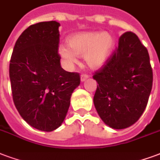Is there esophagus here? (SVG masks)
I'll return each instance as SVG.
<instances>
[{"label":"esophagus","instance_id":"34e87169","mask_svg":"<svg viewBox=\"0 0 160 160\" xmlns=\"http://www.w3.org/2000/svg\"><path fill=\"white\" fill-rule=\"evenodd\" d=\"M88 78H89V77H88V75H87V74H82V75H81V81L82 82L86 81V80H87Z\"/></svg>","mask_w":160,"mask_h":160}]
</instances>
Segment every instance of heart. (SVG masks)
Here are the masks:
<instances>
[{
  "mask_svg": "<svg viewBox=\"0 0 160 160\" xmlns=\"http://www.w3.org/2000/svg\"><path fill=\"white\" fill-rule=\"evenodd\" d=\"M115 38L109 32H82L70 36L68 48L60 45L59 54L67 64L78 62L77 56H84L90 68L98 69L104 66L115 47Z\"/></svg>",
  "mask_w": 160,
  "mask_h": 160,
  "instance_id": "obj_1",
  "label": "heart"
}]
</instances>
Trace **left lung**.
Returning <instances> with one entry per match:
<instances>
[{
	"label": "left lung",
	"instance_id": "left-lung-1",
	"mask_svg": "<svg viewBox=\"0 0 160 160\" xmlns=\"http://www.w3.org/2000/svg\"><path fill=\"white\" fill-rule=\"evenodd\" d=\"M93 104L99 117L113 129H124L138 121L153 86L149 55L138 37L126 32L118 48L97 71Z\"/></svg>",
	"mask_w": 160,
	"mask_h": 160
}]
</instances>
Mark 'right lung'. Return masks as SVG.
Returning <instances> with one entry per match:
<instances>
[{"instance_id":"right-lung-1","label":"right lung","mask_w":160,"mask_h":160,"mask_svg":"<svg viewBox=\"0 0 160 160\" xmlns=\"http://www.w3.org/2000/svg\"><path fill=\"white\" fill-rule=\"evenodd\" d=\"M60 23L41 22L19 36L11 57L9 75L14 104L28 124L44 132L58 128L70 106L80 75L61 67Z\"/></svg>"}]
</instances>
